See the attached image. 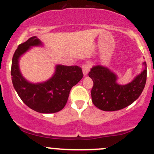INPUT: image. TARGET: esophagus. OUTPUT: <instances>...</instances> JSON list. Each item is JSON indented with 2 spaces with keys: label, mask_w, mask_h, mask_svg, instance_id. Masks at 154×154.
Returning a JSON list of instances; mask_svg holds the SVG:
<instances>
[{
  "label": "esophagus",
  "mask_w": 154,
  "mask_h": 154,
  "mask_svg": "<svg viewBox=\"0 0 154 154\" xmlns=\"http://www.w3.org/2000/svg\"><path fill=\"white\" fill-rule=\"evenodd\" d=\"M82 69H83V75L86 76L90 70V64H88V63H85V64H83V66H82Z\"/></svg>",
  "instance_id": "1"
}]
</instances>
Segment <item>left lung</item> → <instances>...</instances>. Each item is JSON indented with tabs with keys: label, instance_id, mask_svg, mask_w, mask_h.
Here are the masks:
<instances>
[{
	"label": "left lung",
	"instance_id": "8db88e82",
	"mask_svg": "<svg viewBox=\"0 0 154 154\" xmlns=\"http://www.w3.org/2000/svg\"><path fill=\"white\" fill-rule=\"evenodd\" d=\"M131 83L118 84L117 76L108 68L94 66L88 73L93 80L91 100L96 107L103 111H116L128 106L140 96L147 79V66Z\"/></svg>",
	"mask_w": 154,
	"mask_h": 154
}]
</instances>
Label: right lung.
Masks as SVG:
<instances>
[{
	"label": "right lung",
	"instance_id": "1",
	"mask_svg": "<svg viewBox=\"0 0 154 154\" xmlns=\"http://www.w3.org/2000/svg\"><path fill=\"white\" fill-rule=\"evenodd\" d=\"M36 36L18 45L12 60L11 76L15 91L22 101L32 109L41 113H54L64 108L70 91L83 77L77 66H57L54 76L42 83H29L21 75L18 67L19 57L32 46L41 45Z\"/></svg>",
	"mask_w": 154,
	"mask_h": 154
}]
</instances>
